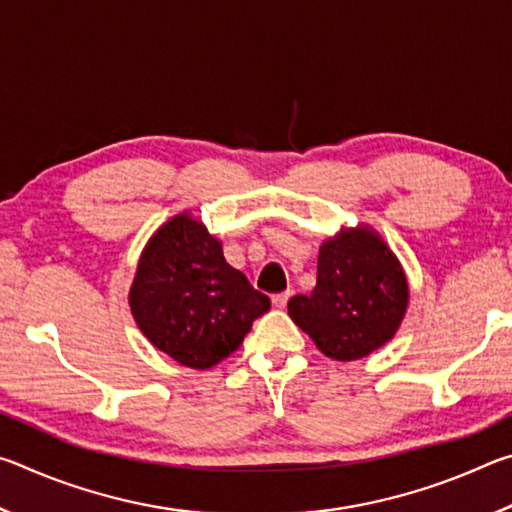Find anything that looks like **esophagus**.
I'll list each match as a JSON object with an SVG mask.
<instances>
[{
	"label": "esophagus",
	"mask_w": 512,
	"mask_h": 512,
	"mask_svg": "<svg viewBox=\"0 0 512 512\" xmlns=\"http://www.w3.org/2000/svg\"><path fill=\"white\" fill-rule=\"evenodd\" d=\"M293 296V291H284V293H275L273 296V307H277V309H284L287 307V302H289V298Z\"/></svg>",
	"instance_id": "obj_1"
}]
</instances>
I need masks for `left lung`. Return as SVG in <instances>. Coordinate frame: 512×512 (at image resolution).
<instances>
[{
    "mask_svg": "<svg viewBox=\"0 0 512 512\" xmlns=\"http://www.w3.org/2000/svg\"><path fill=\"white\" fill-rule=\"evenodd\" d=\"M406 302L409 284L397 257L361 228L320 246L316 287L289 300V316L327 357L354 361L393 339Z\"/></svg>",
    "mask_w": 512,
    "mask_h": 512,
    "instance_id": "8db88e82",
    "label": "left lung"
}]
</instances>
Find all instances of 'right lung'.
Wrapping results in <instances>:
<instances>
[{"label": "right lung", "instance_id": "right-lung-1", "mask_svg": "<svg viewBox=\"0 0 512 512\" xmlns=\"http://www.w3.org/2000/svg\"><path fill=\"white\" fill-rule=\"evenodd\" d=\"M131 309L146 339L189 368H212L235 352L271 298L232 268L203 223L180 214L144 248Z\"/></svg>", "mask_w": 512, "mask_h": 512}]
</instances>
